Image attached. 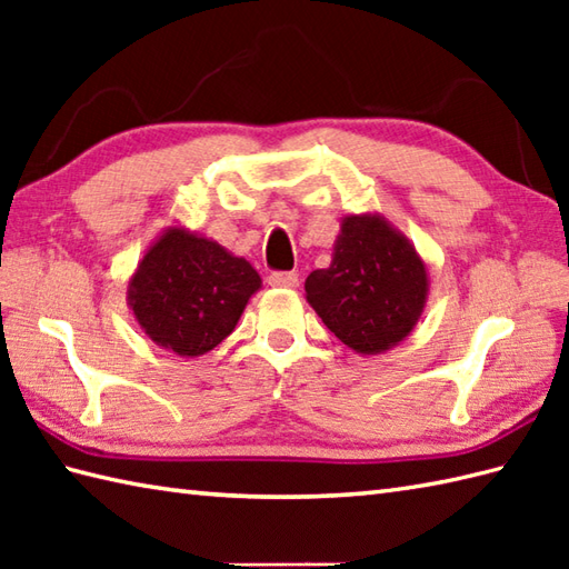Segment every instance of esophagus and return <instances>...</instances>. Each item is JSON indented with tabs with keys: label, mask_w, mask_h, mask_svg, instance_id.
<instances>
[{
	"label": "esophagus",
	"mask_w": 569,
	"mask_h": 569,
	"mask_svg": "<svg viewBox=\"0 0 569 569\" xmlns=\"http://www.w3.org/2000/svg\"><path fill=\"white\" fill-rule=\"evenodd\" d=\"M269 286H273V288H296L298 286V273L276 271V273L269 276Z\"/></svg>",
	"instance_id": "obj_1"
}]
</instances>
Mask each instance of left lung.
Segmentation results:
<instances>
[{"label": "left lung", "mask_w": 569, "mask_h": 569, "mask_svg": "<svg viewBox=\"0 0 569 569\" xmlns=\"http://www.w3.org/2000/svg\"><path fill=\"white\" fill-rule=\"evenodd\" d=\"M430 291L428 266L383 214H347L328 269L306 278V300L361 357L383 355L416 330Z\"/></svg>", "instance_id": "obj_1"}]
</instances>
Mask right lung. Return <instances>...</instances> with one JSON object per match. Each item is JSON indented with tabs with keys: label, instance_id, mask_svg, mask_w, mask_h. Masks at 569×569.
<instances>
[{
	"label": "right lung",
	"instance_id": "add662e5",
	"mask_svg": "<svg viewBox=\"0 0 569 569\" xmlns=\"http://www.w3.org/2000/svg\"><path fill=\"white\" fill-rule=\"evenodd\" d=\"M261 276L214 239L171 224L143 251L127 306L153 345L178 357L208 355L232 335Z\"/></svg>",
	"mask_w": 569,
	"mask_h": 569
}]
</instances>
